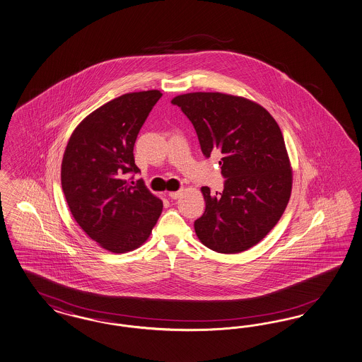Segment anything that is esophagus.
I'll use <instances>...</instances> for the list:
<instances>
[{
    "label": "esophagus",
    "mask_w": 362,
    "mask_h": 362,
    "mask_svg": "<svg viewBox=\"0 0 362 362\" xmlns=\"http://www.w3.org/2000/svg\"><path fill=\"white\" fill-rule=\"evenodd\" d=\"M182 195V189H179V191H171V192H168V197H171V199H177V197Z\"/></svg>",
    "instance_id": "obj_1"
}]
</instances>
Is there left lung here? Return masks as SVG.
<instances>
[{
    "label": "left lung",
    "instance_id": "8db88e82",
    "mask_svg": "<svg viewBox=\"0 0 362 362\" xmlns=\"http://www.w3.org/2000/svg\"><path fill=\"white\" fill-rule=\"evenodd\" d=\"M173 105L194 124L202 153H221L223 192L202 187L204 214L195 220L199 240L219 253L257 244L284 214L292 168L274 117L250 99L221 93H188Z\"/></svg>",
    "mask_w": 362,
    "mask_h": 362
}]
</instances>
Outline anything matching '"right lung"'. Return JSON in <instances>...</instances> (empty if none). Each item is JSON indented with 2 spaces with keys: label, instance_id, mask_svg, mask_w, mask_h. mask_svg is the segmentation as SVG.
Returning <instances> with one entry per match:
<instances>
[{
  "label": "right lung",
  "instance_id": "add662e5",
  "mask_svg": "<svg viewBox=\"0 0 362 362\" xmlns=\"http://www.w3.org/2000/svg\"><path fill=\"white\" fill-rule=\"evenodd\" d=\"M162 97L158 90L129 93L93 111L66 146L61 183L79 227L110 252L141 247L159 219L163 203L143 185L134 144L143 123Z\"/></svg>",
  "mask_w": 362,
  "mask_h": 362
}]
</instances>
